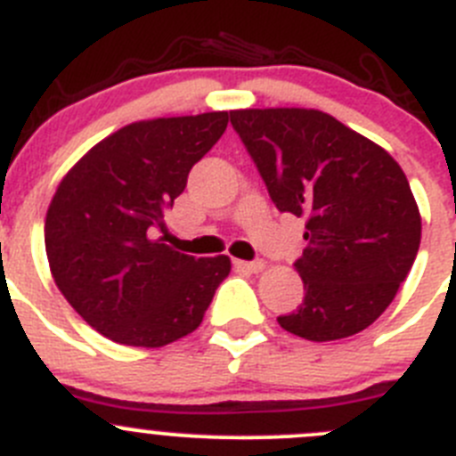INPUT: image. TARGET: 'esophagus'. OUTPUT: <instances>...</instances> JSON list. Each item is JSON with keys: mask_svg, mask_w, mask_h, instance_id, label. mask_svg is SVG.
<instances>
[{"mask_svg": "<svg viewBox=\"0 0 456 456\" xmlns=\"http://www.w3.org/2000/svg\"><path fill=\"white\" fill-rule=\"evenodd\" d=\"M236 268L245 270V273H261V270L265 268L264 261H236Z\"/></svg>", "mask_w": 456, "mask_h": 456, "instance_id": "34e87169", "label": "esophagus"}]
</instances>
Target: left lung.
<instances>
[{
	"label": "left lung",
	"mask_w": 456,
	"mask_h": 456,
	"mask_svg": "<svg viewBox=\"0 0 456 456\" xmlns=\"http://www.w3.org/2000/svg\"><path fill=\"white\" fill-rule=\"evenodd\" d=\"M279 211L305 218V299L277 322L325 343L370 327L420 248V211L384 147L315 109L229 110Z\"/></svg>",
	"instance_id": "left-lung-1"
}]
</instances>
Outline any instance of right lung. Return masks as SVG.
Wrapping results in <instances>:
<instances>
[{"label": "right lung", "instance_id": "1", "mask_svg": "<svg viewBox=\"0 0 456 456\" xmlns=\"http://www.w3.org/2000/svg\"><path fill=\"white\" fill-rule=\"evenodd\" d=\"M227 110L131 122L61 179L45 218L52 277L106 338L163 347L195 331L229 256L195 258L163 243L166 208L224 134Z\"/></svg>", "mask_w": 456, "mask_h": 456}]
</instances>
